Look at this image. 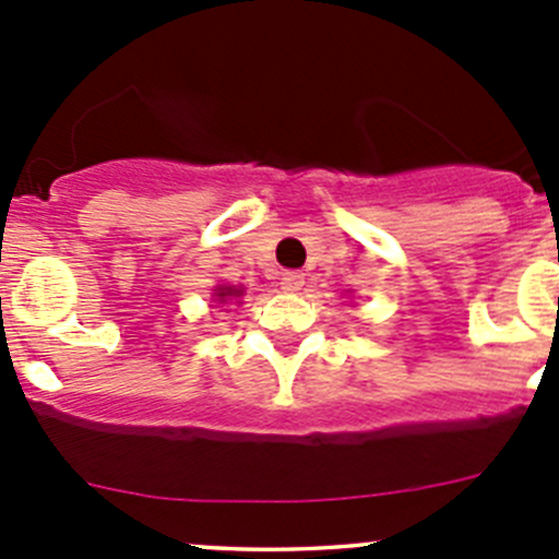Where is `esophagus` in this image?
Here are the masks:
<instances>
[{
	"mask_svg": "<svg viewBox=\"0 0 559 559\" xmlns=\"http://www.w3.org/2000/svg\"><path fill=\"white\" fill-rule=\"evenodd\" d=\"M306 286V275L297 273V270H289V273L281 275V289L284 292H300Z\"/></svg>",
	"mask_w": 559,
	"mask_h": 559,
	"instance_id": "obj_1",
	"label": "esophagus"
}]
</instances>
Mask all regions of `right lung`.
Instances as JSON below:
<instances>
[{
    "label": "right lung",
    "mask_w": 559,
    "mask_h": 559,
    "mask_svg": "<svg viewBox=\"0 0 559 559\" xmlns=\"http://www.w3.org/2000/svg\"><path fill=\"white\" fill-rule=\"evenodd\" d=\"M240 297V289H229V286H227V289H218V300H227V297Z\"/></svg>",
    "instance_id": "right-lung-1"
}]
</instances>
